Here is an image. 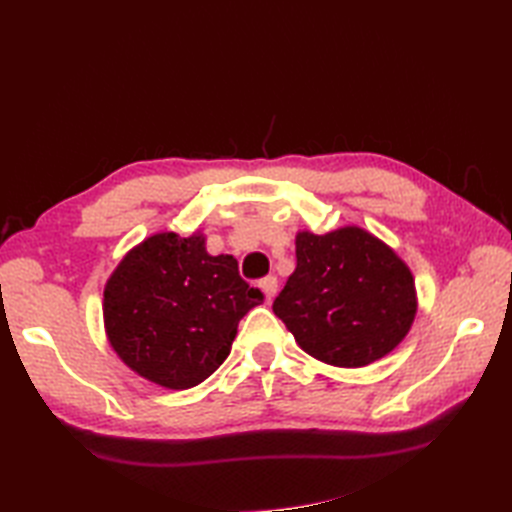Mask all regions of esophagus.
<instances>
[{"instance_id":"1","label":"esophagus","mask_w":512,"mask_h":512,"mask_svg":"<svg viewBox=\"0 0 512 512\" xmlns=\"http://www.w3.org/2000/svg\"><path fill=\"white\" fill-rule=\"evenodd\" d=\"M259 288L264 290V297H266V301L270 303L275 299V295H277V277H266V279H262V284H259Z\"/></svg>"}]
</instances>
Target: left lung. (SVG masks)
Wrapping results in <instances>:
<instances>
[{"mask_svg":"<svg viewBox=\"0 0 512 512\" xmlns=\"http://www.w3.org/2000/svg\"><path fill=\"white\" fill-rule=\"evenodd\" d=\"M297 268L273 303L303 352L334 367L387 356L416 319L409 266L361 226L299 231Z\"/></svg>","mask_w":512,"mask_h":512,"instance_id":"obj_1","label":"left lung"}]
</instances>
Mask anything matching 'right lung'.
I'll list each match as a JSON object with an SVG mask.
<instances>
[{"instance_id":"1","label":"right lung","mask_w":512,"mask_h":512,"mask_svg":"<svg viewBox=\"0 0 512 512\" xmlns=\"http://www.w3.org/2000/svg\"><path fill=\"white\" fill-rule=\"evenodd\" d=\"M206 237L156 233L107 279L105 334L118 358L167 389L200 385L231 354L239 319L264 301L233 255L206 253Z\"/></svg>"}]
</instances>
